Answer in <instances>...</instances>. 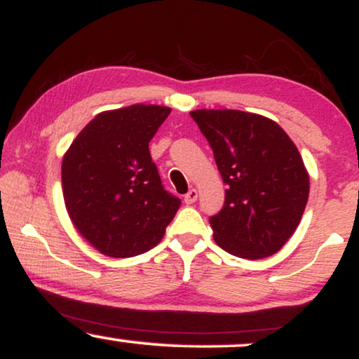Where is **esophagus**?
<instances>
[{"label":"esophagus","instance_id":"1","mask_svg":"<svg viewBox=\"0 0 359 359\" xmlns=\"http://www.w3.org/2000/svg\"><path fill=\"white\" fill-rule=\"evenodd\" d=\"M197 196H199V194H197L196 189H191V191H189V192L184 196V203H185V204H194V203H196V201H197Z\"/></svg>","mask_w":359,"mask_h":359}]
</instances>
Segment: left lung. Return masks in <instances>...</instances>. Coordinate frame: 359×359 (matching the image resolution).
Masks as SVG:
<instances>
[{"mask_svg": "<svg viewBox=\"0 0 359 359\" xmlns=\"http://www.w3.org/2000/svg\"><path fill=\"white\" fill-rule=\"evenodd\" d=\"M226 184L224 205L209 222L234 257H271L290 240L309 199V174L295 143L273 119L238 109H196Z\"/></svg>", "mask_w": 359, "mask_h": 359, "instance_id": "obj_1", "label": "left lung"}]
</instances>
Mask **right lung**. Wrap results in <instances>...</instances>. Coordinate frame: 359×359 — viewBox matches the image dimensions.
<instances>
[{
	"label": "right lung",
	"instance_id": "1",
	"mask_svg": "<svg viewBox=\"0 0 359 359\" xmlns=\"http://www.w3.org/2000/svg\"><path fill=\"white\" fill-rule=\"evenodd\" d=\"M170 108L133 104L102 111L62 160V192L72 224L100 253L130 258L162 241L180 208L163 189L148 143Z\"/></svg>",
	"mask_w": 359,
	"mask_h": 359
}]
</instances>
